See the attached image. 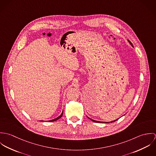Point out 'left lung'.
Masks as SVG:
<instances>
[{
	"label": "left lung",
	"mask_w": 156,
	"mask_h": 156,
	"mask_svg": "<svg viewBox=\"0 0 156 156\" xmlns=\"http://www.w3.org/2000/svg\"><path fill=\"white\" fill-rule=\"evenodd\" d=\"M128 41L129 42V43L131 44V45L132 46V47H133V45L132 44V43L129 41V40H128ZM89 119H90L91 121H94V122H101V123H102V122H104V123H109V122H101V121H95V120H94V119H90V118H88ZM119 119V118H118ZM118 119H115V120H114V121H111V122H115V121H117Z\"/></svg>",
	"instance_id": "obj_1"
}]
</instances>
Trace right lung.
I'll return each instance as SVG.
<instances>
[{
    "label": "right lung",
    "instance_id": "obj_1",
    "mask_svg": "<svg viewBox=\"0 0 156 156\" xmlns=\"http://www.w3.org/2000/svg\"><path fill=\"white\" fill-rule=\"evenodd\" d=\"M62 115H63V112H62V113L61 114V115L60 116H59L58 118H55V119H52V120H50V121H48L49 122H53V121H56V120H58V119H59V118H61V117H62Z\"/></svg>",
    "mask_w": 156,
    "mask_h": 156
}]
</instances>
